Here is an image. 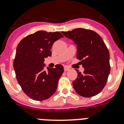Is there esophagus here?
Returning a JSON list of instances; mask_svg holds the SVG:
<instances>
[{
	"label": "esophagus",
	"instance_id": "obj_1",
	"mask_svg": "<svg viewBox=\"0 0 124 124\" xmlns=\"http://www.w3.org/2000/svg\"><path fill=\"white\" fill-rule=\"evenodd\" d=\"M70 70V68L68 66H64V71H69Z\"/></svg>",
	"mask_w": 124,
	"mask_h": 124
}]
</instances>
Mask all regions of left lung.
Here are the masks:
<instances>
[{"instance_id":"left-lung-1","label":"left lung","mask_w":124,"mask_h":124,"mask_svg":"<svg viewBox=\"0 0 124 124\" xmlns=\"http://www.w3.org/2000/svg\"><path fill=\"white\" fill-rule=\"evenodd\" d=\"M62 33L77 45L76 57L84 68L83 73L76 70L78 77L73 82L74 90L84 97L96 96L105 87L110 73V56L106 44L91 30L76 28Z\"/></svg>"}]
</instances>
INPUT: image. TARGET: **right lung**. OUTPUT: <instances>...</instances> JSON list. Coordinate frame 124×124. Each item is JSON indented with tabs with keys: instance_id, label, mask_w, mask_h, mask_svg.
<instances>
[{
	"instance_id": "1",
	"label": "right lung",
	"mask_w": 124,
	"mask_h": 124,
	"mask_svg": "<svg viewBox=\"0 0 124 124\" xmlns=\"http://www.w3.org/2000/svg\"><path fill=\"white\" fill-rule=\"evenodd\" d=\"M63 35L58 31H38L23 38L17 45L14 60L16 78L23 91L35 101L46 100L56 90L64 72L61 64L44 68L45 58L51 56L54 42Z\"/></svg>"
}]
</instances>
